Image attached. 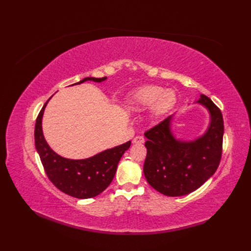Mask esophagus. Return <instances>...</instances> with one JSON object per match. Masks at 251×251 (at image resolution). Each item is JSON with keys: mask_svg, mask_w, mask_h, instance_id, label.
Segmentation results:
<instances>
[{"mask_svg": "<svg viewBox=\"0 0 251 251\" xmlns=\"http://www.w3.org/2000/svg\"><path fill=\"white\" fill-rule=\"evenodd\" d=\"M144 142V137L143 136H136V137L133 139V143L135 144H141Z\"/></svg>", "mask_w": 251, "mask_h": 251, "instance_id": "1", "label": "esophagus"}]
</instances>
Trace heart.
Returning a JSON list of instances; mask_svg holds the SVG:
<instances>
[{
	"mask_svg": "<svg viewBox=\"0 0 251 251\" xmlns=\"http://www.w3.org/2000/svg\"><path fill=\"white\" fill-rule=\"evenodd\" d=\"M176 103V94L173 90H163L156 85H147L135 90L128 96L127 105L133 110H141L151 105L153 116H160Z\"/></svg>",
	"mask_w": 251,
	"mask_h": 251,
	"instance_id": "obj_1",
	"label": "heart"
}]
</instances>
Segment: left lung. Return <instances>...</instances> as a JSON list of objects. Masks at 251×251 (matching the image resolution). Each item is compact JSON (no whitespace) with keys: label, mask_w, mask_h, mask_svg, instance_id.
<instances>
[{"label":"left lung","mask_w":251,"mask_h":251,"mask_svg":"<svg viewBox=\"0 0 251 251\" xmlns=\"http://www.w3.org/2000/svg\"><path fill=\"white\" fill-rule=\"evenodd\" d=\"M210 113L206 133L194 141L175 139L172 116L144 133L148 140L143 173L149 184L165 196H183L198 189L217 171L222 157L224 121L221 110L209 97L199 100Z\"/></svg>","instance_id":"8db88e82"}]
</instances>
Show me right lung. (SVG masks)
I'll return each instance as SVG.
<instances>
[{
    "instance_id": "add662e5",
    "label": "right lung",
    "mask_w": 251,
    "mask_h": 251,
    "mask_svg": "<svg viewBox=\"0 0 251 251\" xmlns=\"http://www.w3.org/2000/svg\"><path fill=\"white\" fill-rule=\"evenodd\" d=\"M105 78L107 77H86L76 83L78 85L87 80L100 82ZM49 100L39 113L34 128L35 148L40 155L45 173L52 183L63 193L78 199L93 198L110 185L115 176L120 158L130 148L131 141L81 160H72L57 155L45 140L42 130L43 114Z\"/></svg>"
}]
</instances>
